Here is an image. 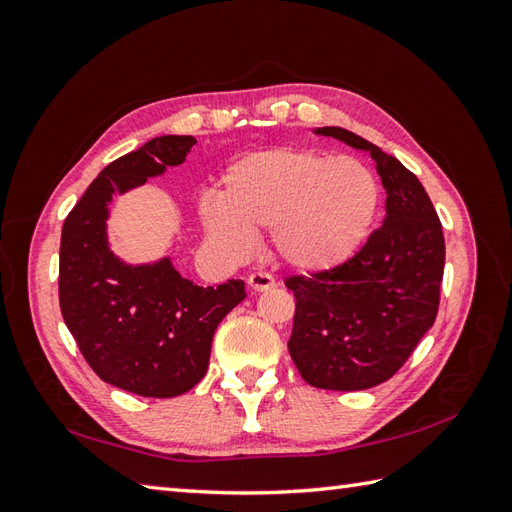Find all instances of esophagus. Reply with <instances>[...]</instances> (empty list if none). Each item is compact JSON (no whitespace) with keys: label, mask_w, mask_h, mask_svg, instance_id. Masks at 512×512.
Returning <instances> with one entry per match:
<instances>
[{"label":"esophagus","mask_w":512,"mask_h":512,"mask_svg":"<svg viewBox=\"0 0 512 512\" xmlns=\"http://www.w3.org/2000/svg\"><path fill=\"white\" fill-rule=\"evenodd\" d=\"M275 286H277L275 279L266 275V273H253L248 277V288L253 292H266V290L275 288Z\"/></svg>","instance_id":"esophagus-1"}]
</instances>
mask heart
Segmentation results:
<instances>
[{
  "label": "heart",
  "mask_w": 512,
  "mask_h": 512,
  "mask_svg": "<svg viewBox=\"0 0 512 512\" xmlns=\"http://www.w3.org/2000/svg\"><path fill=\"white\" fill-rule=\"evenodd\" d=\"M380 204V184L365 162L306 147H277L237 158L220 195L200 200L211 242L235 257L253 253L270 228L275 255L299 273H328L361 250Z\"/></svg>",
  "instance_id": "b5f03b06"
}]
</instances>
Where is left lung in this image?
I'll return each instance as SVG.
<instances>
[{
    "label": "left lung",
    "mask_w": 512,
    "mask_h": 512,
    "mask_svg": "<svg viewBox=\"0 0 512 512\" xmlns=\"http://www.w3.org/2000/svg\"><path fill=\"white\" fill-rule=\"evenodd\" d=\"M312 132L369 151L387 193V215L350 262L286 281L297 299L288 350L312 387L369 389L405 365L436 321L442 224L420 180L400 160L343 127Z\"/></svg>",
    "instance_id": "obj_1"
}]
</instances>
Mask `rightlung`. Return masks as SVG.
<instances>
[{
    "label": "right lung",
    "instance_id": "obj_1",
    "mask_svg": "<svg viewBox=\"0 0 512 512\" xmlns=\"http://www.w3.org/2000/svg\"><path fill=\"white\" fill-rule=\"evenodd\" d=\"M195 143L193 136H158L110 162L61 231L65 325L96 376L145 398H173L198 385L217 325L246 299L242 279L204 288L182 277L171 257L129 264L107 239L114 195L182 165Z\"/></svg>",
    "mask_w": 512,
    "mask_h": 512
}]
</instances>
